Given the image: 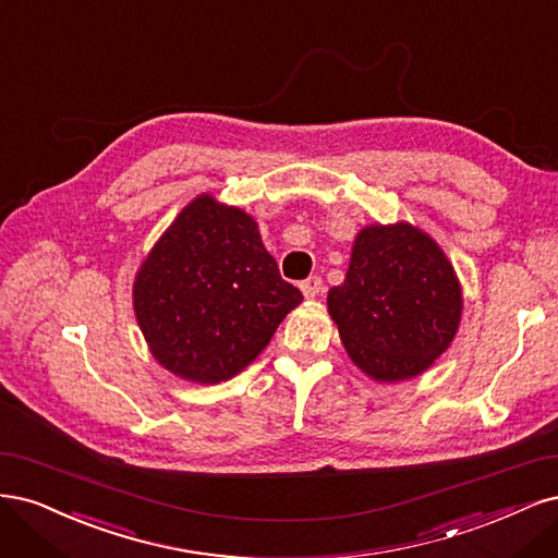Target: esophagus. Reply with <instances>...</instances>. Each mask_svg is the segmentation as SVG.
I'll use <instances>...</instances> for the list:
<instances>
[{
	"label": "esophagus",
	"mask_w": 558,
	"mask_h": 558,
	"mask_svg": "<svg viewBox=\"0 0 558 558\" xmlns=\"http://www.w3.org/2000/svg\"><path fill=\"white\" fill-rule=\"evenodd\" d=\"M301 292H303L305 299H315V296H319L322 292H325V282H322V278H317V276L305 278L301 282Z\"/></svg>",
	"instance_id": "1"
}]
</instances>
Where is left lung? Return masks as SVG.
Wrapping results in <instances>:
<instances>
[{
    "instance_id": "8db88e82",
    "label": "left lung",
    "mask_w": 558,
    "mask_h": 558,
    "mask_svg": "<svg viewBox=\"0 0 558 558\" xmlns=\"http://www.w3.org/2000/svg\"><path fill=\"white\" fill-rule=\"evenodd\" d=\"M327 305L352 362L377 383H399L452 343L463 296L440 245L397 222L356 233L345 282L331 287Z\"/></svg>"
}]
</instances>
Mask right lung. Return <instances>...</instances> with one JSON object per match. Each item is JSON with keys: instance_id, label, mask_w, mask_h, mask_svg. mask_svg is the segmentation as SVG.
Segmentation results:
<instances>
[{"instance_id": "1", "label": "right lung", "mask_w": 558, "mask_h": 558, "mask_svg": "<svg viewBox=\"0 0 558 558\" xmlns=\"http://www.w3.org/2000/svg\"><path fill=\"white\" fill-rule=\"evenodd\" d=\"M301 301L280 278L253 215L210 194L178 213L134 280V313L153 356L199 385L253 364Z\"/></svg>"}]
</instances>
